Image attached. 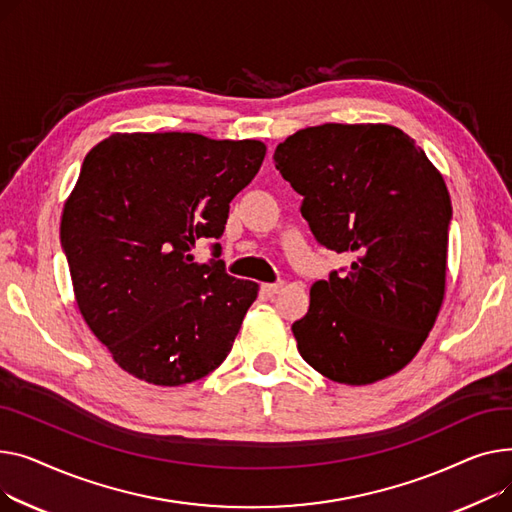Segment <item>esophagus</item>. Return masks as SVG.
Listing matches in <instances>:
<instances>
[{"instance_id": "obj_1", "label": "esophagus", "mask_w": 512, "mask_h": 512, "mask_svg": "<svg viewBox=\"0 0 512 512\" xmlns=\"http://www.w3.org/2000/svg\"><path fill=\"white\" fill-rule=\"evenodd\" d=\"M281 289H283V283H266V285H262V291L266 295H277Z\"/></svg>"}]
</instances>
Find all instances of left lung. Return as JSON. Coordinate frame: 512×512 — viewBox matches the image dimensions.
<instances>
[{
    "instance_id": "8db88e82",
    "label": "left lung",
    "mask_w": 512,
    "mask_h": 512,
    "mask_svg": "<svg viewBox=\"0 0 512 512\" xmlns=\"http://www.w3.org/2000/svg\"><path fill=\"white\" fill-rule=\"evenodd\" d=\"M273 159L304 196L299 210L316 242L355 256L312 285L308 314L291 326L299 355L353 386L403 370L444 299L453 206L442 175L386 124L299 130Z\"/></svg>"
}]
</instances>
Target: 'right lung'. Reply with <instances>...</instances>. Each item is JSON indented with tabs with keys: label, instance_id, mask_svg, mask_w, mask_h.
Returning <instances> with one entry per match:
<instances>
[{
	"label": "right lung",
	"instance_id": "add662e5",
	"mask_svg": "<svg viewBox=\"0 0 512 512\" xmlns=\"http://www.w3.org/2000/svg\"><path fill=\"white\" fill-rule=\"evenodd\" d=\"M264 155L258 140L136 132L84 157L62 248L80 314L128 374L179 386L229 355L258 285L227 275L221 244L204 264L192 250L223 235Z\"/></svg>",
	"mask_w": 512,
	"mask_h": 512
}]
</instances>
